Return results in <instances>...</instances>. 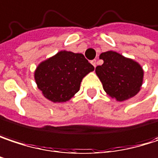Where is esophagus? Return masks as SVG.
<instances>
[{"label": "esophagus", "instance_id": "34e87169", "mask_svg": "<svg viewBox=\"0 0 158 158\" xmlns=\"http://www.w3.org/2000/svg\"><path fill=\"white\" fill-rule=\"evenodd\" d=\"M91 64L93 65L94 68H96V66H97V60H91Z\"/></svg>", "mask_w": 158, "mask_h": 158}]
</instances>
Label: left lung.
I'll return each instance as SVG.
<instances>
[{
  "instance_id": "1",
  "label": "left lung",
  "mask_w": 158,
  "mask_h": 158,
  "mask_svg": "<svg viewBox=\"0 0 158 158\" xmlns=\"http://www.w3.org/2000/svg\"><path fill=\"white\" fill-rule=\"evenodd\" d=\"M99 59L104 63L96 68V73L110 97L123 101L137 94L144 74L140 65L115 51L103 52Z\"/></svg>"
}]
</instances>
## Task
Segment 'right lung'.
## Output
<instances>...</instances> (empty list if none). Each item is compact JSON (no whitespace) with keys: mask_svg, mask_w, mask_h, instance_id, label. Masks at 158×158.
I'll return each mask as SVG.
<instances>
[{"mask_svg":"<svg viewBox=\"0 0 158 158\" xmlns=\"http://www.w3.org/2000/svg\"><path fill=\"white\" fill-rule=\"evenodd\" d=\"M92 70L83 54L63 50L38 66L35 80L45 98L65 102L79 91L82 79Z\"/></svg>","mask_w":158,"mask_h":158,"instance_id":"obj_1","label":"right lung"}]
</instances>
